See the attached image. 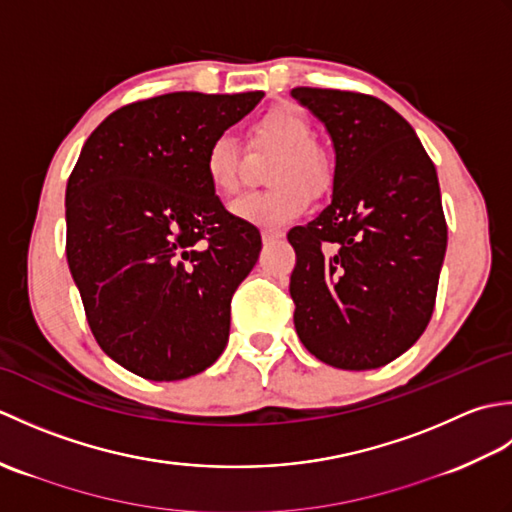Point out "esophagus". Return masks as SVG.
I'll return each mask as SVG.
<instances>
[{
	"label": "esophagus",
	"instance_id": "obj_1",
	"mask_svg": "<svg viewBox=\"0 0 512 512\" xmlns=\"http://www.w3.org/2000/svg\"><path fill=\"white\" fill-rule=\"evenodd\" d=\"M284 237V233L281 231H275V228H266V231H262V242L268 246V244H275L279 242V239Z\"/></svg>",
	"mask_w": 512,
	"mask_h": 512
}]
</instances>
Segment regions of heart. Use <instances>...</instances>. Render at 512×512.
<instances>
[{
    "label": "heart",
    "instance_id": "heart-1",
    "mask_svg": "<svg viewBox=\"0 0 512 512\" xmlns=\"http://www.w3.org/2000/svg\"><path fill=\"white\" fill-rule=\"evenodd\" d=\"M253 149H277L266 191L246 193L233 202L237 220L255 226H281L299 217L310 206V190L328 184V165L314 147V129L297 105H277L259 116L248 132ZM204 171L215 193L235 195L242 187L244 158L228 134L215 136L204 154Z\"/></svg>",
    "mask_w": 512,
    "mask_h": 512
}]
</instances>
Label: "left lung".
<instances>
[{
  "label": "left lung",
  "mask_w": 512,
  "mask_h": 512,
  "mask_svg": "<svg viewBox=\"0 0 512 512\" xmlns=\"http://www.w3.org/2000/svg\"><path fill=\"white\" fill-rule=\"evenodd\" d=\"M336 151L334 193L288 242L295 328L339 369L387 365L420 339L447 253L438 173L413 127L376 96L295 88Z\"/></svg>",
  "instance_id": "left-lung-1"
}]
</instances>
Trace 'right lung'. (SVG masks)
<instances>
[{
  "mask_svg": "<svg viewBox=\"0 0 512 512\" xmlns=\"http://www.w3.org/2000/svg\"><path fill=\"white\" fill-rule=\"evenodd\" d=\"M264 92H171L112 112L65 189V255L101 350L136 376L180 380L224 352L231 299L262 237L204 171L215 136Z\"/></svg>",
  "mask_w": 512,
  "mask_h": 512,
  "instance_id": "obj_1",
  "label": "right lung"
}]
</instances>
